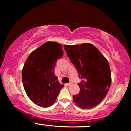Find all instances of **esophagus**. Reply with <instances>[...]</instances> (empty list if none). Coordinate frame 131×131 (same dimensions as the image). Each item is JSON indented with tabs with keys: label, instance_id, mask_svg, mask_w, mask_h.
Instances as JSON below:
<instances>
[{
	"label": "esophagus",
	"instance_id": "1",
	"mask_svg": "<svg viewBox=\"0 0 131 131\" xmlns=\"http://www.w3.org/2000/svg\"><path fill=\"white\" fill-rule=\"evenodd\" d=\"M73 84V83L72 82H70V83H67V86H70V85H71Z\"/></svg>",
	"mask_w": 131,
	"mask_h": 131
}]
</instances>
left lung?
I'll return each instance as SVG.
<instances>
[{
    "mask_svg": "<svg viewBox=\"0 0 131 131\" xmlns=\"http://www.w3.org/2000/svg\"><path fill=\"white\" fill-rule=\"evenodd\" d=\"M67 56L74 64L80 79L79 94L73 96V101L80 108L89 109L101 103L109 91L112 76L106 58L92 44L64 46Z\"/></svg>",
    "mask_w": 131,
    "mask_h": 131,
    "instance_id": "8db88e82",
    "label": "left lung"
}]
</instances>
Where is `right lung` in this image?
Instances as JSON below:
<instances>
[{
    "label": "right lung",
    "instance_id": "add662e5",
    "mask_svg": "<svg viewBox=\"0 0 131 131\" xmlns=\"http://www.w3.org/2000/svg\"><path fill=\"white\" fill-rule=\"evenodd\" d=\"M63 55L62 46L47 42L31 52L22 70L27 95L35 104L46 108L53 104L64 86L54 74L56 61Z\"/></svg>",
    "mask_w": 131,
    "mask_h": 131
}]
</instances>
